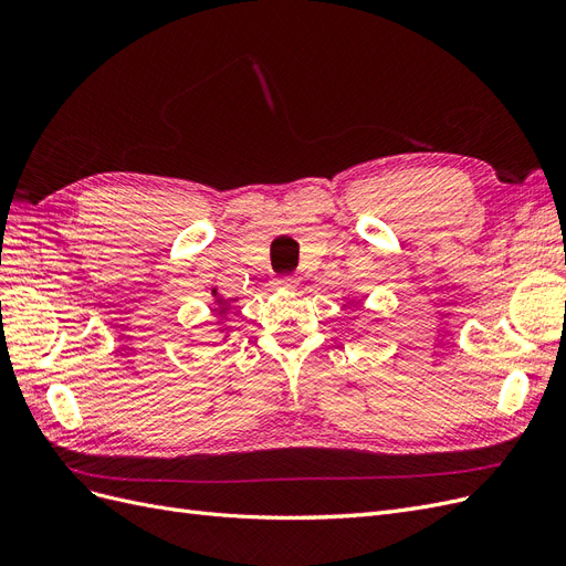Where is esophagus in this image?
Wrapping results in <instances>:
<instances>
[{
    "label": "esophagus",
    "mask_w": 566,
    "mask_h": 566,
    "mask_svg": "<svg viewBox=\"0 0 566 566\" xmlns=\"http://www.w3.org/2000/svg\"><path fill=\"white\" fill-rule=\"evenodd\" d=\"M273 285H276V287H295L297 279L290 276V273H281V276L273 279Z\"/></svg>",
    "instance_id": "esophagus-1"
}]
</instances>
